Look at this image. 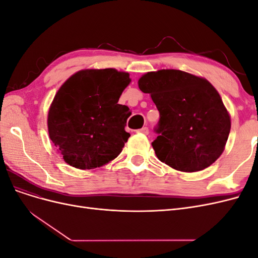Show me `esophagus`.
<instances>
[{
	"instance_id": "1",
	"label": "esophagus",
	"mask_w": 258,
	"mask_h": 258,
	"mask_svg": "<svg viewBox=\"0 0 258 258\" xmlns=\"http://www.w3.org/2000/svg\"><path fill=\"white\" fill-rule=\"evenodd\" d=\"M138 134H143V135H148V128L147 127H143L141 129L137 130Z\"/></svg>"
}]
</instances>
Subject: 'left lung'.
<instances>
[{
  "instance_id": "left-lung-1",
  "label": "left lung",
  "mask_w": 258,
  "mask_h": 258,
  "mask_svg": "<svg viewBox=\"0 0 258 258\" xmlns=\"http://www.w3.org/2000/svg\"><path fill=\"white\" fill-rule=\"evenodd\" d=\"M139 88L159 111L152 146L158 159L183 172L204 170L220 157L230 132V117L207 80L179 70L148 72Z\"/></svg>"
}]
</instances>
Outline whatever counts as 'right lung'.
<instances>
[{"label": "right lung", "instance_id": "obj_1", "mask_svg": "<svg viewBox=\"0 0 258 258\" xmlns=\"http://www.w3.org/2000/svg\"><path fill=\"white\" fill-rule=\"evenodd\" d=\"M129 74L115 69L83 70L54 96L48 112L49 138L70 166L95 169L113 160L130 135L129 107L118 104Z\"/></svg>", "mask_w": 258, "mask_h": 258}]
</instances>
